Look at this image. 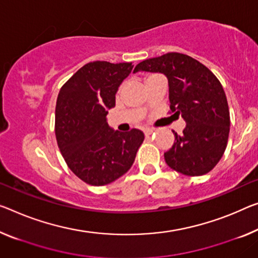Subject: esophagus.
I'll list each match as a JSON object with an SVG mask.
<instances>
[{
	"label": "esophagus",
	"instance_id": "obj_1",
	"mask_svg": "<svg viewBox=\"0 0 258 258\" xmlns=\"http://www.w3.org/2000/svg\"><path fill=\"white\" fill-rule=\"evenodd\" d=\"M153 132H154L153 129H145L144 134H145V136H150V135L153 134Z\"/></svg>",
	"mask_w": 258,
	"mask_h": 258
}]
</instances>
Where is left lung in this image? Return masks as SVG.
I'll list each match as a JSON object with an SVG mask.
<instances>
[{"label": "left lung", "instance_id": "left-lung-1", "mask_svg": "<svg viewBox=\"0 0 258 258\" xmlns=\"http://www.w3.org/2000/svg\"><path fill=\"white\" fill-rule=\"evenodd\" d=\"M140 70L167 77L170 110L187 123L181 136L173 132L175 142L164 153L166 164L188 176L209 173L223 157L231 125L219 79L201 62L181 53L149 58L138 63L134 73Z\"/></svg>", "mask_w": 258, "mask_h": 258}]
</instances>
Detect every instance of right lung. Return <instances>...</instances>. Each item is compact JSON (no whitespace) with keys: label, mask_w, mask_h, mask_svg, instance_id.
Listing matches in <instances>:
<instances>
[{"label":"right lung","mask_w":258,"mask_h":258,"mask_svg":"<svg viewBox=\"0 0 258 258\" xmlns=\"http://www.w3.org/2000/svg\"><path fill=\"white\" fill-rule=\"evenodd\" d=\"M133 63L90 62L62 86L55 108V136L75 175L91 185L115 181L132 167L144 141L138 129L114 132L106 121Z\"/></svg>","instance_id":"1"}]
</instances>
